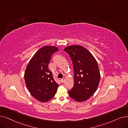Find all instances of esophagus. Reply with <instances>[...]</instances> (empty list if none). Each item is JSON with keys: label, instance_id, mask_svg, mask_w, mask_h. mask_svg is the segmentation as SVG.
<instances>
[{"label": "esophagus", "instance_id": "1", "mask_svg": "<svg viewBox=\"0 0 128 128\" xmlns=\"http://www.w3.org/2000/svg\"><path fill=\"white\" fill-rule=\"evenodd\" d=\"M64 80H65V77H63V78L61 79V82L63 83L64 82Z\"/></svg>", "mask_w": 128, "mask_h": 128}]
</instances>
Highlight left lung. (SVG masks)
I'll list each match as a JSON object with an SVG mask.
<instances>
[{
	"label": "left lung",
	"instance_id": "1",
	"mask_svg": "<svg viewBox=\"0 0 128 128\" xmlns=\"http://www.w3.org/2000/svg\"><path fill=\"white\" fill-rule=\"evenodd\" d=\"M64 50L69 54L74 68V86L68 95L77 102L85 101L95 92L100 79L97 61L80 46H69Z\"/></svg>",
	"mask_w": 128,
	"mask_h": 128
}]
</instances>
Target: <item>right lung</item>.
Instances as JSON below:
<instances>
[{"label": "right lung", "instance_id": "right-lung-1", "mask_svg": "<svg viewBox=\"0 0 128 128\" xmlns=\"http://www.w3.org/2000/svg\"><path fill=\"white\" fill-rule=\"evenodd\" d=\"M58 48L43 46L33 55L28 64L24 80L31 95L41 102H46L55 96L58 84L54 80L48 65L52 54Z\"/></svg>", "mask_w": 128, "mask_h": 128}]
</instances>
